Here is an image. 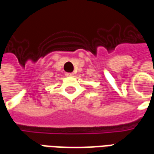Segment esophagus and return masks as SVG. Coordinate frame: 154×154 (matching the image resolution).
Segmentation results:
<instances>
[{"mask_svg": "<svg viewBox=\"0 0 154 154\" xmlns=\"http://www.w3.org/2000/svg\"><path fill=\"white\" fill-rule=\"evenodd\" d=\"M65 75H66V77H73V73H72V72H67Z\"/></svg>", "mask_w": 154, "mask_h": 154, "instance_id": "obj_1", "label": "esophagus"}]
</instances>
